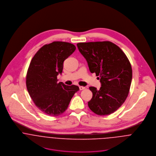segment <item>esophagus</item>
<instances>
[{"instance_id":"esophagus-1","label":"esophagus","mask_w":156,"mask_h":156,"mask_svg":"<svg viewBox=\"0 0 156 156\" xmlns=\"http://www.w3.org/2000/svg\"><path fill=\"white\" fill-rule=\"evenodd\" d=\"M79 89H80V90H83V89H85V87H82V86H80L79 87Z\"/></svg>"}]
</instances>
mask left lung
<instances>
[{
	"instance_id": "8db88e82",
	"label": "left lung",
	"mask_w": 156,
	"mask_h": 156,
	"mask_svg": "<svg viewBox=\"0 0 156 156\" xmlns=\"http://www.w3.org/2000/svg\"><path fill=\"white\" fill-rule=\"evenodd\" d=\"M77 46L86 59L91 73L100 76V89L90 87L89 109L98 115H110L126 101L132 80V69L126 54L110 41L79 43Z\"/></svg>"
}]
</instances>
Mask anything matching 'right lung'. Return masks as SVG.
<instances>
[{
  "instance_id": "obj_1",
  "label": "right lung",
  "mask_w": 156,
  "mask_h": 156,
  "mask_svg": "<svg viewBox=\"0 0 156 156\" xmlns=\"http://www.w3.org/2000/svg\"><path fill=\"white\" fill-rule=\"evenodd\" d=\"M73 44L54 41L43 45L31 60L26 74V87L35 106L45 114L56 116L67 110L79 90L76 85L58 83L64 61L76 50Z\"/></svg>"
}]
</instances>
